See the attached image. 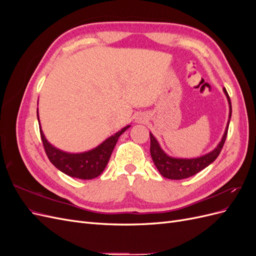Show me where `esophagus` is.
<instances>
[{"label":"esophagus","mask_w":256,"mask_h":256,"mask_svg":"<svg viewBox=\"0 0 256 256\" xmlns=\"http://www.w3.org/2000/svg\"><path fill=\"white\" fill-rule=\"evenodd\" d=\"M145 120H146V118H145V116H144L143 114H142V115H138V118H136V122H144Z\"/></svg>","instance_id":"obj_1"}]
</instances>
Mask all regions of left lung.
Listing matches in <instances>:
<instances>
[{
    "label": "left lung",
    "instance_id": "8db88e82",
    "mask_svg": "<svg viewBox=\"0 0 256 256\" xmlns=\"http://www.w3.org/2000/svg\"><path fill=\"white\" fill-rule=\"evenodd\" d=\"M224 94H226L228 98V102L230 106V114H228V120L226 124V131H224V134L221 138L219 144L216 146L212 152H209L203 156H200L198 158H175L171 157L161 148L160 144L158 143L157 138L152 136V132H150V156L154 161V166L158 168L159 173L168 180H184V178H188L196 173L200 172L204 170L206 166H208L210 164L216 159L219 156V154L222 150V147L226 142V134H228V129L230 125V120L232 116V104H230V99L228 94L226 90H223Z\"/></svg>",
    "mask_w": 256,
    "mask_h": 256
}]
</instances>
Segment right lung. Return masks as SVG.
<instances>
[{"mask_svg": "<svg viewBox=\"0 0 256 256\" xmlns=\"http://www.w3.org/2000/svg\"><path fill=\"white\" fill-rule=\"evenodd\" d=\"M37 118L40 122V115L37 110ZM130 127V125L124 127L113 136H109L102 144H99L95 148L84 152H63L56 146H53L46 138L42 126L40 125L42 141L44 147L46 154L51 161V164L58 168L60 172L65 173L66 175L80 178V180H92V178L98 177L104 172L108 162L112 154L114 147L118 143V138L125 132Z\"/></svg>", "mask_w": 256, "mask_h": 256, "instance_id": "1", "label": "right lung"}]
</instances>
